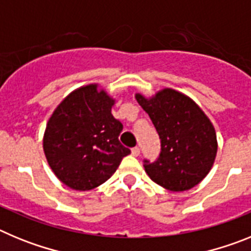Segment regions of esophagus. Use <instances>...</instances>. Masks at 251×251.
<instances>
[{
  "instance_id": "34e87169",
  "label": "esophagus",
  "mask_w": 251,
  "mask_h": 251,
  "mask_svg": "<svg viewBox=\"0 0 251 251\" xmlns=\"http://www.w3.org/2000/svg\"><path fill=\"white\" fill-rule=\"evenodd\" d=\"M139 153H141V150H139V147H134L132 148V154L134 157H138Z\"/></svg>"
}]
</instances>
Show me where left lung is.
I'll use <instances>...</instances> for the list:
<instances>
[{"label": "left lung", "mask_w": 251, "mask_h": 251, "mask_svg": "<svg viewBox=\"0 0 251 251\" xmlns=\"http://www.w3.org/2000/svg\"><path fill=\"white\" fill-rule=\"evenodd\" d=\"M136 99L161 139L156 161L143 159L148 176L170 191L195 187L211 170L217 152L210 119L194 100L176 90H162L150 100L137 94Z\"/></svg>", "instance_id": "1"}]
</instances>
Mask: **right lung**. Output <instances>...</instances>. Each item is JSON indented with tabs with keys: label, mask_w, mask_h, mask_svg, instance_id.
<instances>
[{
	"label": "right lung",
	"mask_w": 251,
	"mask_h": 251,
	"mask_svg": "<svg viewBox=\"0 0 251 251\" xmlns=\"http://www.w3.org/2000/svg\"><path fill=\"white\" fill-rule=\"evenodd\" d=\"M113 104L92 84L69 94L49 119L44 136L46 159L70 188L98 187L130 153L119 141L123 124L113 117Z\"/></svg>",
	"instance_id": "right-lung-1"
}]
</instances>
